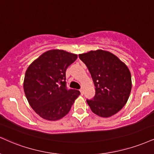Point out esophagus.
Listing matches in <instances>:
<instances>
[{"label": "esophagus", "mask_w": 154, "mask_h": 154, "mask_svg": "<svg viewBox=\"0 0 154 154\" xmlns=\"http://www.w3.org/2000/svg\"><path fill=\"white\" fill-rule=\"evenodd\" d=\"M79 91H80V92H81V95H83V89L81 88L80 90H79Z\"/></svg>", "instance_id": "obj_1"}]
</instances>
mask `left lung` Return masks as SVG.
I'll return each instance as SVG.
<instances>
[{
  "label": "left lung",
  "instance_id": "left-lung-1",
  "mask_svg": "<svg viewBox=\"0 0 154 154\" xmlns=\"http://www.w3.org/2000/svg\"><path fill=\"white\" fill-rule=\"evenodd\" d=\"M95 87V95L87 103L94 113L103 118L116 114L126 104L132 82L128 66L116 55L104 50L79 54Z\"/></svg>",
  "mask_w": 154,
  "mask_h": 154
}]
</instances>
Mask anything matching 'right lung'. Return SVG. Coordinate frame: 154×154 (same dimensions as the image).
<instances>
[{
  "mask_svg": "<svg viewBox=\"0 0 154 154\" xmlns=\"http://www.w3.org/2000/svg\"><path fill=\"white\" fill-rule=\"evenodd\" d=\"M77 55L64 50L46 51L29 65L23 90L29 105L38 116L48 120L65 116L80 92L68 90L66 70Z\"/></svg>",
  "mask_w": 154,
  "mask_h": 154,
  "instance_id": "obj_1",
  "label": "right lung"
}]
</instances>
